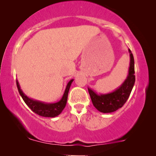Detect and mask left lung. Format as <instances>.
Wrapping results in <instances>:
<instances>
[{"label": "left lung", "instance_id": "left-lung-1", "mask_svg": "<svg viewBox=\"0 0 156 156\" xmlns=\"http://www.w3.org/2000/svg\"><path fill=\"white\" fill-rule=\"evenodd\" d=\"M130 53V67L129 74L124 82L113 92L106 94H97L92 89L88 88L93 105L98 111L102 113H111L122 107L130 94L135 83V70H134V59L131 51Z\"/></svg>", "mask_w": 156, "mask_h": 156}]
</instances>
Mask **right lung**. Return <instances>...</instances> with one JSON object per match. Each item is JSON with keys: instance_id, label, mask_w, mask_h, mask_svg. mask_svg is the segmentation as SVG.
Wrapping results in <instances>:
<instances>
[{"instance_id": "obj_1", "label": "right lung", "mask_w": 156, "mask_h": 156, "mask_svg": "<svg viewBox=\"0 0 156 156\" xmlns=\"http://www.w3.org/2000/svg\"><path fill=\"white\" fill-rule=\"evenodd\" d=\"M74 80H71L68 82V84L66 87L65 93L62 96L60 101H59L57 103H44V102H42L40 101H37V100H34L30 98L27 97L23 91L20 89V85L18 80H16V84L17 87H18V91L20 93L21 97H22L23 101L28 106V107L35 112V114L44 117H55L58 116L59 114H61L62 110L65 108L66 104H67V97L68 93H69V90L71 86L72 82Z\"/></svg>"}]
</instances>
